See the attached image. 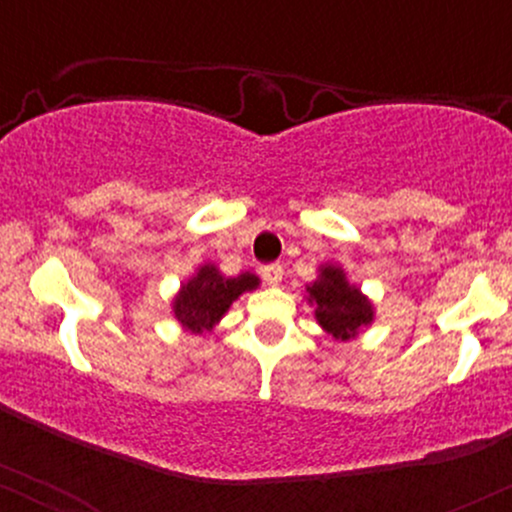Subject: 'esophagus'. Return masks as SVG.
<instances>
[{
  "label": "esophagus",
  "instance_id": "obj_1",
  "mask_svg": "<svg viewBox=\"0 0 512 512\" xmlns=\"http://www.w3.org/2000/svg\"><path fill=\"white\" fill-rule=\"evenodd\" d=\"M262 279L267 286H279L281 279H284V269H281V264H269V267H264Z\"/></svg>",
  "mask_w": 512,
  "mask_h": 512
}]
</instances>
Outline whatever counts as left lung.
<instances>
[{"label":"left lung","mask_w":512,"mask_h":512,"mask_svg":"<svg viewBox=\"0 0 512 512\" xmlns=\"http://www.w3.org/2000/svg\"><path fill=\"white\" fill-rule=\"evenodd\" d=\"M305 301L315 308L317 325L337 342L356 339L375 320L373 301L349 281L337 262L317 267V279L305 286Z\"/></svg>","instance_id":"obj_1"}]
</instances>
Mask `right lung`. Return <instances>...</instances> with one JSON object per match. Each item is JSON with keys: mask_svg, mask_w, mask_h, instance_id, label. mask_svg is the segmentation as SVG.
Returning a JSON list of instances; mask_svg holds the SVG:
<instances>
[{"mask_svg": "<svg viewBox=\"0 0 512 512\" xmlns=\"http://www.w3.org/2000/svg\"><path fill=\"white\" fill-rule=\"evenodd\" d=\"M260 286V276L243 272L226 276L214 262H202L180 284L178 293L170 301V313L180 322V327L190 334L214 332L233 303L243 293L255 291Z\"/></svg>", "mask_w": 512, "mask_h": 512, "instance_id": "add662e5", "label": "right lung"}]
</instances>
